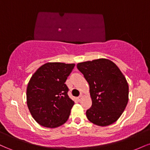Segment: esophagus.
<instances>
[{"label":"esophagus","instance_id":"34e87169","mask_svg":"<svg viewBox=\"0 0 150 150\" xmlns=\"http://www.w3.org/2000/svg\"><path fill=\"white\" fill-rule=\"evenodd\" d=\"M82 99H83V96H82V95H80V97H78L77 98V100H78L79 101H80L81 100H82Z\"/></svg>","mask_w":150,"mask_h":150}]
</instances>
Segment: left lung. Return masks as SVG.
I'll use <instances>...</instances> for the list:
<instances>
[{"mask_svg": "<svg viewBox=\"0 0 150 150\" xmlns=\"http://www.w3.org/2000/svg\"><path fill=\"white\" fill-rule=\"evenodd\" d=\"M89 86L92 106L86 111L91 123L107 126L115 123L128 102L129 87L118 67L106 58L77 64Z\"/></svg>", "mask_w": 150, "mask_h": 150, "instance_id": "8db88e82", "label": "left lung"}]
</instances>
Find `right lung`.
Segmentation results:
<instances>
[{"mask_svg":"<svg viewBox=\"0 0 150 150\" xmlns=\"http://www.w3.org/2000/svg\"><path fill=\"white\" fill-rule=\"evenodd\" d=\"M75 63L50 62L42 65L31 77L27 87V104L37 123L55 128L69 118L74 101L65 84Z\"/></svg>","mask_w":150,"mask_h":150,"instance_id":"right-lung-1","label":"right lung"}]
</instances>
